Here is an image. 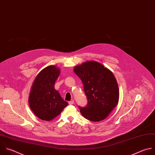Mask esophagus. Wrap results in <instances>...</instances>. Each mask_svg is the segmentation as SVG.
Here are the masks:
<instances>
[{
  "label": "esophagus",
  "instance_id": "34e87169",
  "mask_svg": "<svg viewBox=\"0 0 155 155\" xmlns=\"http://www.w3.org/2000/svg\"><path fill=\"white\" fill-rule=\"evenodd\" d=\"M74 104V100H72L71 101H70L69 102V105H73Z\"/></svg>",
  "mask_w": 155,
  "mask_h": 155
}]
</instances>
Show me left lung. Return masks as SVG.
<instances>
[{"instance_id": "left-lung-1", "label": "left lung", "mask_w": 155, "mask_h": 155, "mask_svg": "<svg viewBox=\"0 0 155 155\" xmlns=\"http://www.w3.org/2000/svg\"><path fill=\"white\" fill-rule=\"evenodd\" d=\"M74 71L81 79L87 99L86 107H79L81 114L92 122L104 120L119 101V90L114 74L95 61L75 66Z\"/></svg>"}]
</instances>
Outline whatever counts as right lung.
<instances>
[{"mask_svg": "<svg viewBox=\"0 0 155 155\" xmlns=\"http://www.w3.org/2000/svg\"><path fill=\"white\" fill-rule=\"evenodd\" d=\"M60 74V68L48 66L37 75L33 83L28 104L33 113L41 120H51L68 105L54 87Z\"/></svg>", "mask_w": 155, "mask_h": 155, "instance_id": "right-lung-1", "label": "right lung"}]
</instances>
